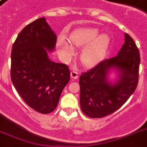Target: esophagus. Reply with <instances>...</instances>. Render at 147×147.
Instances as JSON below:
<instances>
[{"instance_id": "1", "label": "esophagus", "mask_w": 147, "mask_h": 147, "mask_svg": "<svg viewBox=\"0 0 147 147\" xmlns=\"http://www.w3.org/2000/svg\"><path fill=\"white\" fill-rule=\"evenodd\" d=\"M70 76H71V78H73V79L78 78V71H76V70H72V71H71V73H70Z\"/></svg>"}]
</instances>
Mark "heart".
<instances>
[{"instance_id": "heart-1", "label": "heart", "mask_w": 147, "mask_h": 147, "mask_svg": "<svg viewBox=\"0 0 147 147\" xmlns=\"http://www.w3.org/2000/svg\"><path fill=\"white\" fill-rule=\"evenodd\" d=\"M69 42L78 48L84 47L80 55L81 62L85 66L90 67L104 59L109 47L110 38L107 34L99 35L97 29L80 28L70 34ZM71 44L63 37L58 39V49L65 57L70 58L73 55Z\"/></svg>"}]
</instances>
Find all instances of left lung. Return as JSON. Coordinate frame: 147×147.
I'll return each instance as SVG.
<instances>
[{"label": "left lung", "instance_id": "1", "mask_svg": "<svg viewBox=\"0 0 147 147\" xmlns=\"http://www.w3.org/2000/svg\"><path fill=\"white\" fill-rule=\"evenodd\" d=\"M125 42L117 55L99 62L79 78L81 109L92 118H100L114 113L128 100L138 85L140 52L132 38L124 34ZM118 78L112 83L109 71Z\"/></svg>", "mask_w": 147, "mask_h": 147}]
</instances>
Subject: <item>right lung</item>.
<instances>
[{
  "mask_svg": "<svg viewBox=\"0 0 147 147\" xmlns=\"http://www.w3.org/2000/svg\"><path fill=\"white\" fill-rule=\"evenodd\" d=\"M56 39L46 18L42 17L22 30L11 51L13 85L26 105L41 114L56 108L70 79L69 67L51 61L48 55L55 49Z\"/></svg>",
  "mask_w": 147,
  "mask_h": 147,
  "instance_id": "obj_1",
  "label": "right lung"
}]
</instances>
